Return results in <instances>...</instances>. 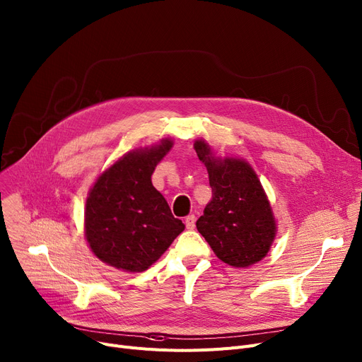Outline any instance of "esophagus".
Instances as JSON below:
<instances>
[{
    "mask_svg": "<svg viewBox=\"0 0 362 362\" xmlns=\"http://www.w3.org/2000/svg\"><path fill=\"white\" fill-rule=\"evenodd\" d=\"M185 226H187V229H194L196 228V216L194 215H188L185 218Z\"/></svg>",
    "mask_w": 362,
    "mask_h": 362,
    "instance_id": "obj_1",
    "label": "esophagus"
}]
</instances>
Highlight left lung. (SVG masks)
Here are the masks:
<instances>
[{"label": "left lung", "mask_w": 362, "mask_h": 362, "mask_svg": "<svg viewBox=\"0 0 362 362\" xmlns=\"http://www.w3.org/2000/svg\"><path fill=\"white\" fill-rule=\"evenodd\" d=\"M194 148L211 187V200L196 222L197 230L229 266L260 262L274 240L276 223L256 173L241 159L214 158L203 140H197Z\"/></svg>", "instance_id": "obj_1"}]
</instances>
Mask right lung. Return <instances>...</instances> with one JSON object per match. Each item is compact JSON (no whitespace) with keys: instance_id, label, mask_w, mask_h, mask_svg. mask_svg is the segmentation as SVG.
<instances>
[{"instance_id":"add662e5","label":"right lung","mask_w":362,"mask_h":362,"mask_svg":"<svg viewBox=\"0 0 362 362\" xmlns=\"http://www.w3.org/2000/svg\"><path fill=\"white\" fill-rule=\"evenodd\" d=\"M173 141L130 152L90 188L84 211L86 240L102 262L125 272L152 266L184 230L166 200L152 185L158 162Z\"/></svg>"}]
</instances>
